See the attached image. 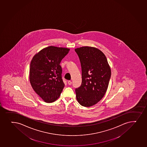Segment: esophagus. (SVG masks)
<instances>
[{"label": "esophagus", "instance_id": "34e87169", "mask_svg": "<svg viewBox=\"0 0 147 147\" xmlns=\"http://www.w3.org/2000/svg\"><path fill=\"white\" fill-rule=\"evenodd\" d=\"M68 84H69V85H71V84H72V82L70 81H68Z\"/></svg>", "mask_w": 147, "mask_h": 147}]
</instances>
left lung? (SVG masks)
Masks as SVG:
<instances>
[{
	"mask_svg": "<svg viewBox=\"0 0 147 147\" xmlns=\"http://www.w3.org/2000/svg\"><path fill=\"white\" fill-rule=\"evenodd\" d=\"M75 51L82 71V85L75 90L76 98L82 106L88 107L96 104L106 93L111 70L106 56L97 48L85 46Z\"/></svg>",
	"mask_w": 147,
	"mask_h": 147,
	"instance_id": "8db88e82",
	"label": "left lung"
}]
</instances>
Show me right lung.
I'll return each instance as SVG.
<instances>
[{
  "label": "right lung",
  "instance_id": "right-lung-1",
  "mask_svg": "<svg viewBox=\"0 0 147 147\" xmlns=\"http://www.w3.org/2000/svg\"><path fill=\"white\" fill-rule=\"evenodd\" d=\"M69 49L49 46L33 56L30 67V82L34 91L45 102H53L65 86L60 63Z\"/></svg>",
  "mask_w": 147,
  "mask_h": 147
}]
</instances>
